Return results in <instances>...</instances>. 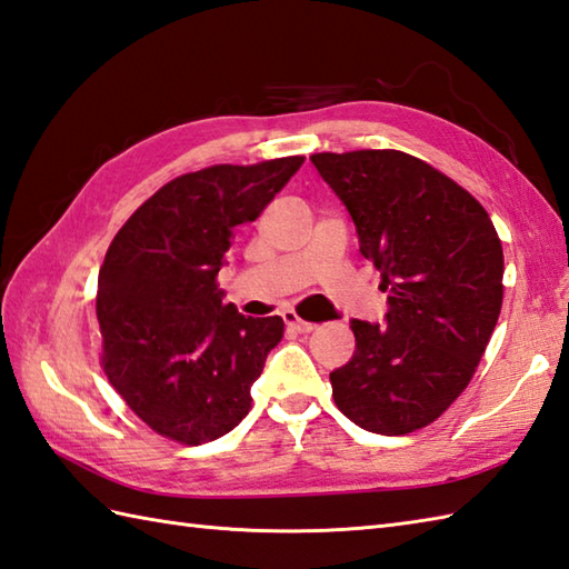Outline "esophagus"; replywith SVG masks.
<instances>
[{
    "instance_id": "esophagus-1",
    "label": "esophagus",
    "mask_w": 569,
    "mask_h": 569,
    "mask_svg": "<svg viewBox=\"0 0 569 569\" xmlns=\"http://www.w3.org/2000/svg\"><path fill=\"white\" fill-rule=\"evenodd\" d=\"M283 322H286L288 328H291L293 332H298V335H308V332L316 330V325H312V322H306L303 318L298 316L296 310H283Z\"/></svg>"
}]
</instances>
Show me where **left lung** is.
Listing matches in <instances>:
<instances>
[{"label": "left lung", "mask_w": 569, "mask_h": 569, "mask_svg": "<svg viewBox=\"0 0 569 569\" xmlns=\"http://www.w3.org/2000/svg\"><path fill=\"white\" fill-rule=\"evenodd\" d=\"M389 293L386 325L352 320L357 349L330 373L359 428L406 435L462 393L497 328L503 249L489 212L438 168L396 149L312 153Z\"/></svg>", "instance_id": "1"}]
</instances>
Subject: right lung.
<instances>
[{
	"mask_svg": "<svg viewBox=\"0 0 569 569\" xmlns=\"http://www.w3.org/2000/svg\"><path fill=\"white\" fill-rule=\"evenodd\" d=\"M303 156L217 163L159 188L107 249L98 281L100 365L147 426L180 445L234 430L283 320L222 303L217 273L232 229L253 222Z\"/></svg>",
	"mask_w": 569,
	"mask_h": 569,
	"instance_id": "obj_1",
	"label": "right lung"
}]
</instances>
